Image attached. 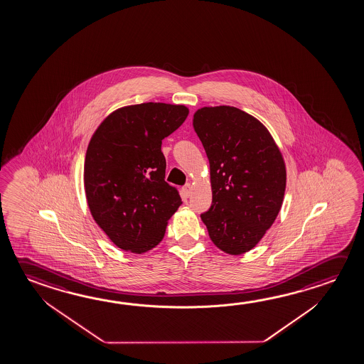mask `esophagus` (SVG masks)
<instances>
[{
    "label": "esophagus",
    "instance_id": "1",
    "mask_svg": "<svg viewBox=\"0 0 364 364\" xmlns=\"http://www.w3.org/2000/svg\"><path fill=\"white\" fill-rule=\"evenodd\" d=\"M181 191H183V194H184L185 197L189 198L191 196V191H193V188H191V184H185Z\"/></svg>",
    "mask_w": 364,
    "mask_h": 364
}]
</instances>
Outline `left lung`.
I'll list each match as a JSON object with an SVG mask.
<instances>
[{"label":"left lung","instance_id":"1","mask_svg":"<svg viewBox=\"0 0 364 364\" xmlns=\"http://www.w3.org/2000/svg\"><path fill=\"white\" fill-rule=\"evenodd\" d=\"M193 125L208 157L213 196L200 218L218 249L241 255L257 246L279 213L284 160L268 129L237 107H202Z\"/></svg>","mask_w":364,"mask_h":364}]
</instances>
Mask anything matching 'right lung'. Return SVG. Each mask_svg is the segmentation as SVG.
Instances as JSON below:
<instances>
[{
    "instance_id": "right-lung-1",
    "label": "right lung",
    "mask_w": 364,
    "mask_h": 364,
    "mask_svg": "<svg viewBox=\"0 0 364 364\" xmlns=\"http://www.w3.org/2000/svg\"><path fill=\"white\" fill-rule=\"evenodd\" d=\"M189 114L184 105L144 102L107 117L86 151L84 183L90 212L119 249L142 254L160 244L181 205L165 181L162 139Z\"/></svg>"
}]
</instances>
